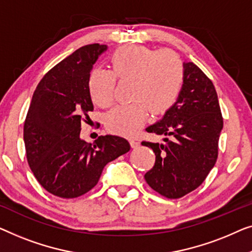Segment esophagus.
Returning a JSON list of instances; mask_svg holds the SVG:
<instances>
[{"label":"esophagus","instance_id":"34e87169","mask_svg":"<svg viewBox=\"0 0 252 252\" xmlns=\"http://www.w3.org/2000/svg\"><path fill=\"white\" fill-rule=\"evenodd\" d=\"M129 141H130V146L132 147V148H138V147L140 146L139 141H137V140H134V139H130Z\"/></svg>","mask_w":252,"mask_h":252}]
</instances>
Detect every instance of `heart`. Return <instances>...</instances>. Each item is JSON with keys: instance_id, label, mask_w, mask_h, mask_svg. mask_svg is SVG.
Segmentation results:
<instances>
[{"instance_id": "obj_1", "label": "heart", "mask_w": 252, "mask_h": 252, "mask_svg": "<svg viewBox=\"0 0 252 252\" xmlns=\"http://www.w3.org/2000/svg\"><path fill=\"white\" fill-rule=\"evenodd\" d=\"M113 70L94 68L89 76L92 100L100 107L113 101L115 76L132 79L133 102L113 108L106 126L113 133L133 136L154 114L165 112L178 95L184 79L183 63L175 52L141 45H125L111 57Z\"/></svg>"}]
</instances>
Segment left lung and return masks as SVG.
<instances>
[{
	"instance_id": "1",
	"label": "left lung",
	"mask_w": 252,
	"mask_h": 252,
	"mask_svg": "<svg viewBox=\"0 0 252 252\" xmlns=\"http://www.w3.org/2000/svg\"><path fill=\"white\" fill-rule=\"evenodd\" d=\"M178 98L163 118L146 127L162 136L165 144L147 143L155 164L145 175L148 185L168 198L192 192L207 178L218 157L222 116L218 95L208 76L192 62H184Z\"/></svg>"
}]
</instances>
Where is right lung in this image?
<instances>
[{"label":"right lung","mask_w":252,"mask_h":252,"mask_svg":"<svg viewBox=\"0 0 252 252\" xmlns=\"http://www.w3.org/2000/svg\"><path fill=\"white\" fill-rule=\"evenodd\" d=\"M106 44L77 49L45 74L35 90L24 126L28 164L44 189L74 198L97 185L108 162L130 151L125 138L80 137L81 122L94 111L89 76Z\"/></svg>","instance_id":"add662e5"}]
</instances>
